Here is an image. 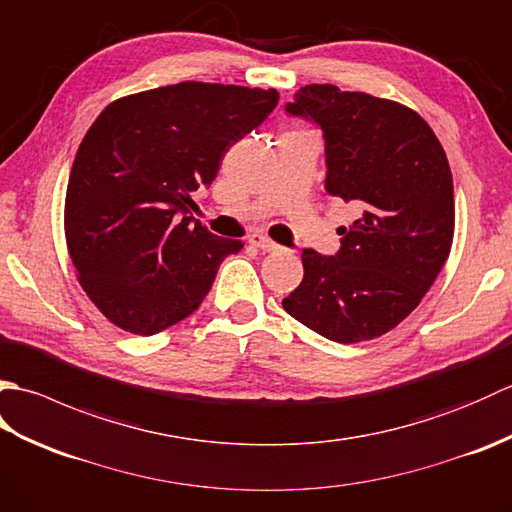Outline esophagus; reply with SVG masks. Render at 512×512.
Listing matches in <instances>:
<instances>
[{"label": "esophagus", "instance_id": "esophagus-1", "mask_svg": "<svg viewBox=\"0 0 512 512\" xmlns=\"http://www.w3.org/2000/svg\"><path fill=\"white\" fill-rule=\"evenodd\" d=\"M248 244H253V246H257V248H262L264 253H277V250H281V246H279V244H275L273 239H268L266 235H259V233L250 235V237H248Z\"/></svg>", "mask_w": 512, "mask_h": 512}]
</instances>
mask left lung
Instances as JSON below:
<instances>
[{
  "instance_id": "8db88e82",
  "label": "left lung",
  "mask_w": 512,
  "mask_h": 512,
  "mask_svg": "<svg viewBox=\"0 0 512 512\" xmlns=\"http://www.w3.org/2000/svg\"><path fill=\"white\" fill-rule=\"evenodd\" d=\"M323 129L325 191L352 202L341 250L306 248L303 281L281 301L306 328L358 343L407 319L449 259L455 204L449 160L427 121L396 101L306 85L286 105Z\"/></svg>"
}]
</instances>
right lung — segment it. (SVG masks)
Returning a JSON list of instances; mask_svg holds the SVG:
<instances>
[{"label":"right lung","instance_id":"1","mask_svg":"<svg viewBox=\"0 0 512 512\" xmlns=\"http://www.w3.org/2000/svg\"><path fill=\"white\" fill-rule=\"evenodd\" d=\"M277 101V90L184 81L123 96L92 123L65 193V242L107 321L151 336L200 308L244 244L193 224L191 193Z\"/></svg>","mask_w":512,"mask_h":512}]
</instances>
